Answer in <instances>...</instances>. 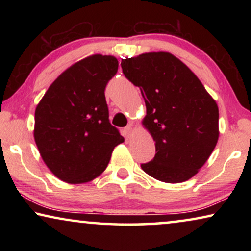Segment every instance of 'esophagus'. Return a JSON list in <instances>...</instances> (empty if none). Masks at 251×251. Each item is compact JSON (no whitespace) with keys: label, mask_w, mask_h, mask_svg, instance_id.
Instances as JSON below:
<instances>
[{"label":"esophagus","mask_w":251,"mask_h":251,"mask_svg":"<svg viewBox=\"0 0 251 251\" xmlns=\"http://www.w3.org/2000/svg\"><path fill=\"white\" fill-rule=\"evenodd\" d=\"M132 123H129L128 126H126L125 128V131H126V136H131V133H132V131H133V128H132Z\"/></svg>","instance_id":"1"}]
</instances>
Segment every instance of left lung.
Instances as JSON below:
<instances>
[{
    "label": "left lung",
    "mask_w": 251,
    "mask_h": 251,
    "mask_svg": "<svg viewBox=\"0 0 251 251\" xmlns=\"http://www.w3.org/2000/svg\"><path fill=\"white\" fill-rule=\"evenodd\" d=\"M125 76L145 100L143 126L156 154L142 169L160 181L177 184L195 176L219 137L216 100L197 75L170 52H146L121 61Z\"/></svg>",
    "instance_id": "left-lung-1"
}]
</instances>
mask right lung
I'll return each instance as SVG.
<instances>
[{
  "instance_id": "add662e5",
  "label": "right lung",
  "mask_w": 251,
  "mask_h": 251,
  "mask_svg": "<svg viewBox=\"0 0 251 251\" xmlns=\"http://www.w3.org/2000/svg\"><path fill=\"white\" fill-rule=\"evenodd\" d=\"M118 67L113 56L78 60L52 82L36 106L34 139L40 155L65 183L94 180L106 169L114 147L125 142L109 123L104 92Z\"/></svg>"
}]
</instances>
